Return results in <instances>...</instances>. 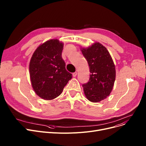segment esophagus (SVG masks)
I'll return each instance as SVG.
<instances>
[{"instance_id": "obj_1", "label": "esophagus", "mask_w": 146, "mask_h": 146, "mask_svg": "<svg viewBox=\"0 0 146 146\" xmlns=\"http://www.w3.org/2000/svg\"><path fill=\"white\" fill-rule=\"evenodd\" d=\"M77 74H78V73L76 72L73 73V77H76V76H77Z\"/></svg>"}]
</instances>
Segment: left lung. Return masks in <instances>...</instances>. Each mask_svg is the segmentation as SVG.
<instances>
[{"label": "left lung", "mask_w": 146, "mask_h": 146, "mask_svg": "<svg viewBox=\"0 0 146 146\" xmlns=\"http://www.w3.org/2000/svg\"><path fill=\"white\" fill-rule=\"evenodd\" d=\"M82 52L89 67L90 78L83 84L84 93L89 101L98 102L108 96L115 80V67L110 52L99 42L94 43Z\"/></svg>", "instance_id": "8db88e82"}]
</instances>
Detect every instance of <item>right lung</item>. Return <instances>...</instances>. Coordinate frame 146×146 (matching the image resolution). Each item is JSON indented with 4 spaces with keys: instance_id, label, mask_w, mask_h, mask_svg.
<instances>
[{
    "instance_id": "obj_1",
    "label": "right lung",
    "mask_w": 146,
    "mask_h": 146,
    "mask_svg": "<svg viewBox=\"0 0 146 146\" xmlns=\"http://www.w3.org/2000/svg\"><path fill=\"white\" fill-rule=\"evenodd\" d=\"M63 44L50 40L38 47L31 59L29 74L36 94L45 100L58 96L72 78L61 57Z\"/></svg>"
}]
</instances>
